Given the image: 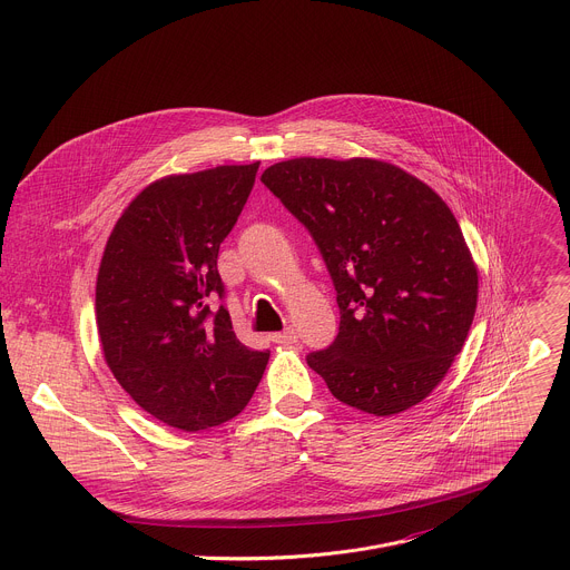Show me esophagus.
Masks as SVG:
<instances>
[{
  "label": "esophagus",
  "mask_w": 570,
  "mask_h": 570,
  "mask_svg": "<svg viewBox=\"0 0 570 570\" xmlns=\"http://www.w3.org/2000/svg\"><path fill=\"white\" fill-rule=\"evenodd\" d=\"M271 341H273V343H277V345H293V343L297 341V332H295L293 327H286L284 332L273 334V336H271Z\"/></svg>",
  "instance_id": "esophagus-1"
}]
</instances>
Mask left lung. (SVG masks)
Returning <instances> with one entry per match:
<instances>
[{
  "label": "left lung",
  "instance_id": "obj_1",
  "mask_svg": "<svg viewBox=\"0 0 570 570\" xmlns=\"http://www.w3.org/2000/svg\"><path fill=\"white\" fill-rule=\"evenodd\" d=\"M262 183L311 232L336 286L338 336L308 367L363 413L413 409L446 376L478 302V268L449 205L370 157H295Z\"/></svg>",
  "mask_w": 570,
  "mask_h": 570
}]
</instances>
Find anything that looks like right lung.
I'll return each instance as SVG.
<instances>
[{
    "label": "right lung",
    "mask_w": 570,
    "mask_h": 570,
    "mask_svg": "<svg viewBox=\"0 0 570 570\" xmlns=\"http://www.w3.org/2000/svg\"><path fill=\"white\" fill-rule=\"evenodd\" d=\"M259 161L167 176L124 209L97 277L106 363L141 411L194 433L236 417L271 352L232 332L218 248L246 205Z\"/></svg>",
    "instance_id": "1"
}]
</instances>
